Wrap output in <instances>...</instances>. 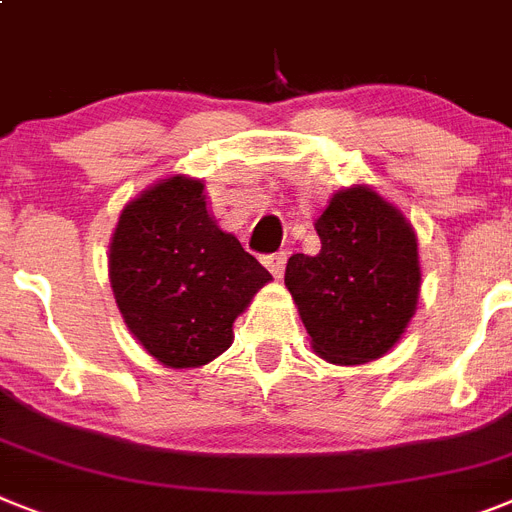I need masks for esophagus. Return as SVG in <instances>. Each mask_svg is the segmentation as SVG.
Wrapping results in <instances>:
<instances>
[{
    "label": "esophagus",
    "instance_id": "esophagus-1",
    "mask_svg": "<svg viewBox=\"0 0 512 512\" xmlns=\"http://www.w3.org/2000/svg\"><path fill=\"white\" fill-rule=\"evenodd\" d=\"M286 257H289V252H283V249H281V252L265 255L263 257V265L270 270V273H273V276L281 278L283 276V268H286Z\"/></svg>",
    "mask_w": 512,
    "mask_h": 512
}]
</instances>
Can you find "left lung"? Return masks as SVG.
Returning a JSON list of instances; mask_svg holds the SVG:
<instances>
[{
  "label": "left lung",
  "instance_id": "8db88e82",
  "mask_svg": "<svg viewBox=\"0 0 512 512\" xmlns=\"http://www.w3.org/2000/svg\"><path fill=\"white\" fill-rule=\"evenodd\" d=\"M315 229L320 252L289 257L286 289L322 359L372 362L414 317L422 283L414 231L367 187L333 195Z\"/></svg>",
  "mask_w": 512,
  "mask_h": 512
}]
</instances>
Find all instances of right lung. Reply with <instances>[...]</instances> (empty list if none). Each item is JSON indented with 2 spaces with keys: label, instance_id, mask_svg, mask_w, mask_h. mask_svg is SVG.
Wrapping results in <instances>:
<instances>
[{
  "label": "right lung",
  "instance_id": "right-lung-1",
  "mask_svg": "<svg viewBox=\"0 0 512 512\" xmlns=\"http://www.w3.org/2000/svg\"><path fill=\"white\" fill-rule=\"evenodd\" d=\"M111 289L132 336L166 367L213 362L270 273L205 210L203 182L171 176L119 216Z\"/></svg>",
  "mask_w": 512,
  "mask_h": 512
}]
</instances>
